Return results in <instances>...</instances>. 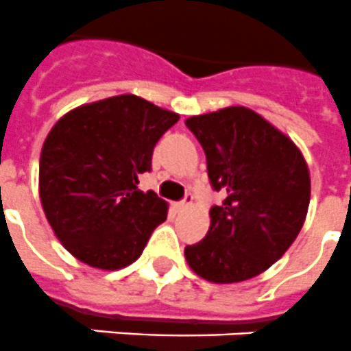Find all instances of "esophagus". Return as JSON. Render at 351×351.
<instances>
[{"instance_id": "1", "label": "esophagus", "mask_w": 351, "mask_h": 351, "mask_svg": "<svg viewBox=\"0 0 351 351\" xmlns=\"http://www.w3.org/2000/svg\"><path fill=\"white\" fill-rule=\"evenodd\" d=\"M192 202H193V197L192 195H186L184 197V199H182L181 202H176V204H173V208H176V210H186V208H190L192 206Z\"/></svg>"}]
</instances>
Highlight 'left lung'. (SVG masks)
Returning a JSON list of instances; mask_svg holds the SVG:
<instances>
[{
	"mask_svg": "<svg viewBox=\"0 0 351 351\" xmlns=\"http://www.w3.org/2000/svg\"><path fill=\"white\" fill-rule=\"evenodd\" d=\"M204 149L208 178L226 193L210 210V230L184 247L197 276L245 282L267 271L300 234L311 202V172L298 145L258 112L242 106L190 117Z\"/></svg>",
	"mask_w": 351,
	"mask_h": 351,
	"instance_id": "obj_1",
	"label": "left lung"
}]
</instances>
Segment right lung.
Returning a JSON list of instances; mask_svg holds the SVG:
<instances>
[{"label": "right lung", "mask_w": 351, "mask_h": 351, "mask_svg": "<svg viewBox=\"0 0 351 351\" xmlns=\"http://www.w3.org/2000/svg\"><path fill=\"white\" fill-rule=\"evenodd\" d=\"M179 120L136 95L84 104L46 136L39 197L48 224L66 251L89 267L117 271L140 258L167 221L169 204L138 190L152 150Z\"/></svg>", "instance_id": "obj_1"}]
</instances>
